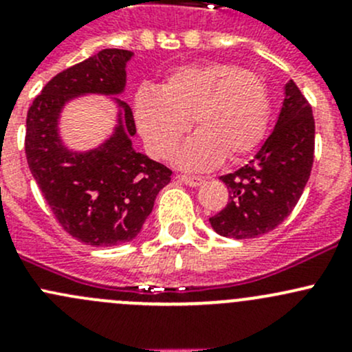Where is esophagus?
Here are the masks:
<instances>
[{
	"mask_svg": "<svg viewBox=\"0 0 352 352\" xmlns=\"http://www.w3.org/2000/svg\"><path fill=\"white\" fill-rule=\"evenodd\" d=\"M177 180L190 187H197L201 186V184H204V179H201V177H190V175H177Z\"/></svg>",
	"mask_w": 352,
	"mask_h": 352,
	"instance_id": "esophagus-1",
	"label": "esophagus"
}]
</instances>
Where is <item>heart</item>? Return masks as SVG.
Listing matches in <instances>:
<instances>
[{"label": "heart", "mask_w": 352, "mask_h": 352, "mask_svg": "<svg viewBox=\"0 0 352 352\" xmlns=\"http://www.w3.org/2000/svg\"><path fill=\"white\" fill-rule=\"evenodd\" d=\"M271 117V95L261 74L235 63L212 61L170 71L158 94L143 90L136 97V122L156 158H168L189 133L180 165L209 170L223 158L242 160L257 150Z\"/></svg>", "instance_id": "obj_1"}]
</instances>
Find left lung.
<instances>
[{
  "mask_svg": "<svg viewBox=\"0 0 352 352\" xmlns=\"http://www.w3.org/2000/svg\"><path fill=\"white\" fill-rule=\"evenodd\" d=\"M274 131L257 155L233 173L219 177L230 190L226 208L209 218L216 233L255 239L278 228L291 214L310 179L315 153L311 105L293 80Z\"/></svg>",
  "mask_w": 352,
  "mask_h": 352,
  "instance_id": "8db88e82",
  "label": "left lung"
}]
</instances>
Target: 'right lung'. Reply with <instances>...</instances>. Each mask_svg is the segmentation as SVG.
I'll return each mask as SVG.
<instances>
[{
	"mask_svg": "<svg viewBox=\"0 0 352 352\" xmlns=\"http://www.w3.org/2000/svg\"><path fill=\"white\" fill-rule=\"evenodd\" d=\"M133 52L104 49L56 74L27 113L25 155L28 168L59 225L73 239L94 247L133 240L153 209L172 170L133 148V110L126 102L110 140L88 153H71L58 134V119L69 98L85 94L117 95L126 87Z\"/></svg>",
	"mask_w": 352,
	"mask_h": 352,
	"instance_id": "obj_1",
	"label": "right lung"
}]
</instances>
